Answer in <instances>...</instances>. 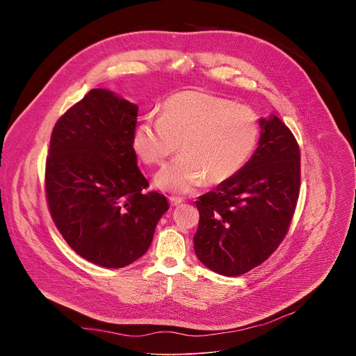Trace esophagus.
<instances>
[{
    "label": "esophagus",
    "mask_w": 356,
    "mask_h": 356,
    "mask_svg": "<svg viewBox=\"0 0 356 356\" xmlns=\"http://www.w3.org/2000/svg\"><path fill=\"white\" fill-rule=\"evenodd\" d=\"M169 202H170L172 207H176V206L181 204L183 198H180V197H169Z\"/></svg>",
    "instance_id": "34e87169"
}]
</instances>
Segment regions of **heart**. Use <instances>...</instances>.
Returning a JSON list of instances; mask_svg holds the SVG:
<instances>
[{
  "label": "heart",
  "mask_w": 356,
  "mask_h": 356,
  "mask_svg": "<svg viewBox=\"0 0 356 356\" xmlns=\"http://www.w3.org/2000/svg\"><path fill=\"white\" fill-rule=\"evenodd\" d=\"M259 139V122L249 107L187 90L170 95L162 115H147L134 132V147L150 166L162 165L180 152L155 177L163 191L187 194L202 183H225L248 162Z\"/></svg>",
  "instance_id": "heart-1"
}]
</instances>
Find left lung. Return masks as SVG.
<instances>
[{
    "label": "left lung",
    "instance_id": "1",
    "mask_svg": "<svg viewBox=\"0 0 356 356\" xmlns=\"http://www.w3.org/2000/svg\"><path fill=\"white\" fill-rule=\"evenodd\" d=\"M258 147L229 180L200 195L194 250L224 276H239L265 262L290 227L300 191V149L276 117L261 118Z\"/></svg>",
    "mask_w": 356,
    "mask_h": 356
}]
</instances>
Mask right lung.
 <instances>
[{
  "instance_id": "right-lung-1",
  "label": "right lung",
  "mask_w": 356,
  "mask_h": 356,
  "mask_svg": "<svg viewBox=\"0 0 356 356\" xmlns=\"http://www.w3.org/2000/svg\"><path fill=\"white\" fill-rule=\"evenodd\" d=\"M138 106L106 88H92L56 122L44 184L52 218L69 246L103 268H124L149 249L165 195L136 165Z\"/></svg>"
}]
</instances>
